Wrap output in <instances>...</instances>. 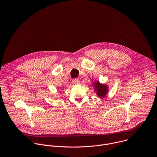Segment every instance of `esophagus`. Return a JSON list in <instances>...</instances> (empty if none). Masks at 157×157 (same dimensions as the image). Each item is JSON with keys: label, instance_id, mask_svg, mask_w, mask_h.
Instances as JSON below:
<instances>
[{"label": "esophagus", "instance_id": "obj_1", "mask_svg": "<svg viewBox=\"0 0 157 157\" xmlns=\"http://www.w3.org/2000/svg\"><path fill=\"white\" fill-rule=\"evenodd\" d=\"M72 82H73V83L75 84H78L79 83V79L76 78V79H73V81H72Z\"/></svg>", "mask_w": 157, "mask_h": 157}]
</instances>
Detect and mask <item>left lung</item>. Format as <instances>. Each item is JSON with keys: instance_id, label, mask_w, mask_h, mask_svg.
<instances>
[{"instance_id": "1", "label": "left lung", "mask_w": 157, "mask_h": 157, "mask_svg": "<svg viewBox=\"0 0 157 157\" xmlns=\"http://www.w3.org/2000/svg\"><path fill=\"white\" fill-rule=\"evenodd\" d=\"M95 90L97 92V95L99 97H105L107 92V86L103 84H100L98 82L95 83Z\"/></svg>"}]
</instances>
